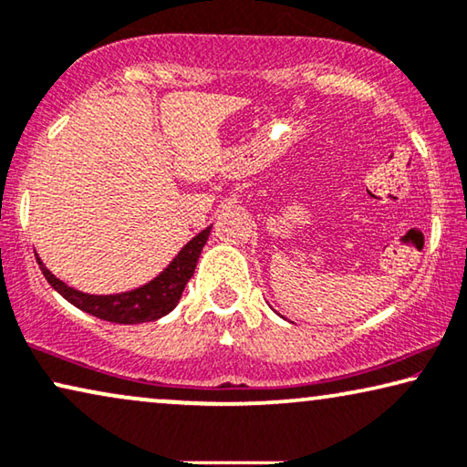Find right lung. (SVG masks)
Returning a JSON list of instances; mask_svg holds the SVG:
<instances>
[{
  "instance_id": "add662e5",
  "label": "right lung",
  "mask_w": 467,
  "mask_h": 467,
  "mask_svg": "<svg viewBox=\"0 0 467 467\" xmlns=\"http://www.w3.org/2000/svg\"><path fill=\"white\" fill-rule=\"evenodd\" d=\"M209 233H212V226L201 231L192 241H188L182 247V252L175 255L173 262L150 284L124 294H109V296H95V294L78 292L74 287L65 285L61 279H57L39 258L37 265L42 268L46 281L65 300L80 308V311L111 321V324H143V321L161 319L162 315L173 311L182 298L183 287H186L190 277L194 275L196 262H199V255L202 247H205Z\"/></svg>"
}]
</instances>
